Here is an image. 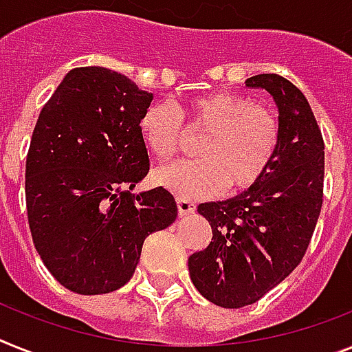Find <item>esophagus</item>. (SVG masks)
<instances>
[{
  "instance_id": "34e87169",
  "label": "esophagus",
  "mask_w": 352,
  "mask_h": 352,
  "mask_svg": "<svg viewBox=\"0 0 352 352\" xmlns=\"http://www.w3.org/2000/svg\"><path fill=\"white\" fill-rule=\"evenodd\" d=\"M176 205H178L179 216H188V214H194V210H196V203L188 201V199H183V197H178V199H176Z\"/></svg>"
}]
</instances>
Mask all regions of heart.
<instances>
[{
  "label": "heart",
  "instance_id": "1",
  "mask_svg": "<svg viewBox=\"0 0 352 352\" xmlns=\"http://www.w3.org/2000/svg\"><path fill=\"white\" fill-rule=\"evenodd\" d=\"M138 126L145 145L160 160L178 153L185 129L203 135L196 149L199 160L176 162L155 173L158 185L183 199L212 196L223 187L228 194L254 187L270 169L278 147L275 113L232 91L192 97L182 115L169 102L151 104Z\"/></svg>",
  "mask_w": 352,
  "mask_h": 352
}]
</instances>
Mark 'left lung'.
<instances>
[{"label": "left lung", "mask_w": 352, "mask_h": 352, "mask_svg": "<svg viewBox=\"0 0 352 352\" xmlns=\"http://www.w3.org/2000/svg\"><path fill=\"white\" fill-rule=\"evenodd\" d=\"M278 107V147L263 178L226 201L201 203L210 245L188 257L190 280L212 304L245 307L300 264L324 197V138L300 89L277 74L246 78Z\"/></svg>", "instance_id": "1"}]
</instances>
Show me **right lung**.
Segmentation results:
<instances>
[{
	"mask_svg": "<svg viewBox=\"0 0 352 352\" xmlns=\"http://www.w3.org/2000/svg\"><path fill=\"white\" fill-rule=\"evenodd\" d=\"M151 100L126 75L84 66L41 109L26 156L28 225L45 266L69 292L124 286L145 237L178 216L164 187L131 194L149 173L138 122Z\"/></svg>",
	"mask_w": 352,
	"mask_h": 352,
	"instance_id": "1",
	"label": "right lung"
}]
</instances>
